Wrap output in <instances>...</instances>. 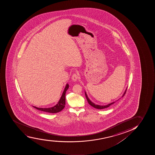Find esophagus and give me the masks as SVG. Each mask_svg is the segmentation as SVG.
Instances as JSON below:
<instances>
[{
    "instance_id": "esophagus-1",
    "label": "esophagus",
    "mask_w": 155,
    "mask_h": 155,
    "mask_svg": "<svg viewBox=\"0 0 155 155\" xmlns=\"http://www.w3.org/2000/svg\"><path fill=\"white\" fill-rule=\"evenodd\" d=\"M78 74H77V73H74V74H73V75L71 77V79L74 81H77V80H78Z\"/></svg>"
}]
</instances>
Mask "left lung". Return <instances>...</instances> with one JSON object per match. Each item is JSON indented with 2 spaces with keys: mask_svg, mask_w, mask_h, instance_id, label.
I'll return each mask as SVG.
<instances>
[{
  "mask_svg": "<svg viewBox=\"0 0 155 155\" xmlns=\"http://www.w3.org/2000/svg\"><path fill=\"white\" fill-rule=\"evenodd\" d=\"M126 91H127V89H126V91H125V92H124V94H123V96L122 97L124 96V95L125 94L126 92ZM85 96H86V98H87V101H88V103H89V104L91 105V106H92V107H94V108H96V109H104V108H106L108 107L109 106L113 104L115 102H112V103H110V104H108L106 105H104V106H102V105H96L94 103H93V102H91V100L89 99V98L88 97V96L87 95V94H86V92H85Z\"/></svg>",
  "mask_w": 155,
  "mask_h": 155,
  "instance_id": "1",
  "label": "left lung"
}]
</instances>
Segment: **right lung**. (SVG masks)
<instances>
[{
    "label": "right lung",
    "instance_id": "right-lung-1",
    "mask_svg": "<svg viewBox=\"0 0 155 155\" xmlns=\"http://www.w3.org/2000/svg\"><path fill=\"white\" fill-rule=\"evenodd\" d=\"M69 85L67 84L64 91H63V94L61 95V97L60 98V101L58 103V104L52 107L51 108H38L35 106H33L34 107L38 110H41L42 111L49 112V113H58L61 111L64 108L65 104H66V91L68 89Z\"/></svg>",
    "mask_w": 155,
    "mask_h": 155
}]
</instances>
